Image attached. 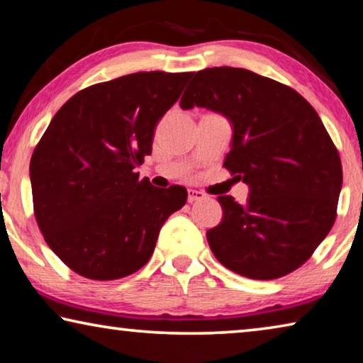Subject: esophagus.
I'll use <instances>...</instances> for the list:
<instances>
[{
    "label": "esophagus",
    "mask_w": 363,
    "mask_h": 363,
    "mask_svg": "<svg viewBox=\"0 0 363 363\" xmlns=\"http://www.w3.org/2000/svg\"><path fill=\"white\" fill-rule=\"evenodd\" d=\"M189 201L190 203H194V201H196V200H203V199H206V194L205 192H201V190H195V189H189Z\"/></svg>",
    "instance_id": "obj_1"
}]
</instances>
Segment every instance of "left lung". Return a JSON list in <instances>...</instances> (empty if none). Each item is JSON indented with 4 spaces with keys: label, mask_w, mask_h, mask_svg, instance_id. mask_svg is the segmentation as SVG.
Wrapping results in <instances>:
<instances>
[{
    "label": "left lung",
    "mask_w": 363,
    "mask_h": 363,
    "mask_svg": "<svg viewBox=\"0 0 363 363\" xmlns=\"http://www.w3.org/2000/svg\"><path fill=\"white\" fill-rule=\"evenodd\" d=\"M181 107L230 121L224 167L250 187L243 205L218 196L224 216L206 232L216 259L255 280L303 266L335 224L342 186L340 153L314 107L290 86L235 67L196 72Z\"/></svg>",
    "instance_id": "left-lung-1"
}]
</instances>
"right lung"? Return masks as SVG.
Here are the masks:
<instances>
[{
  "instance_id": "1",
  "label": "right lung",
  "mask_w": 363,
  "mask_h": 363,
  "mask_svg": "<svg viewBox=\"0 0 363 363\" xmlns=\"http://www.w3.org/2000/svg\"><path fill=\"white\" fill-rule=\"evenodd\" d=\"M192 75L139 72L70 97L30 160L33 210L54 253L91 280L144 267L160 229L187 201L181 186L153 187L136 169L160 118Z\"/></svg>"
}]
</instances>
